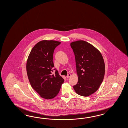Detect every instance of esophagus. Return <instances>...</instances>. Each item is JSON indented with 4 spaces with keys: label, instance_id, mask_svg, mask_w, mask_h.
Wrapping results in <instances>:
<instances>
[{
    "label": "esophagus",
    "instance_id": "obj_1",
    "mask_svg": "<svg viewBox=\"0 0 128 128\" xmlns=\"http://www.w3.org/2000/svg\"><path fill=\"white\" fill-rule=\"evenodd\" d=\"M71 76V74H68V75L67 76V78H69V77H70Z\"/></svg>",
    "mask_w": 128,
    "mask_h": 128
}]
</instances>
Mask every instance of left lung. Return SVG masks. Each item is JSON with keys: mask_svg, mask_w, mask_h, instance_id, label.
<instances>
[{"mask_svg": "<svg viewBox=\"0 0 128 128\" xmlns=\"http://www.w3.org/2000/svg\"><path fill=\"white\" fill-rule=\"evenodd\" d=\"M70 46L75 56L78 76L74 89L79 95L89 96L98 90L104 80V58L98 49L86 41L74 42Z\"/></svg>", "mask_w": 128, "mask_h": 128, "instance_id": "obj_1", "label": "left lung"}]
</instances>
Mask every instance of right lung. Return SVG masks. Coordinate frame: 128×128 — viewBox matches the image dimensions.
I'll return each instance as SVG.
<instances>
[{
  "label": "right lung",
  "mask_w": 128,
  "mask_h": 128,
  "mask_svg": "<svg viewBox=\"0 0 128 128\" xmlns=\"http://www.w3.org/2000/svg\"><path fill=\"white\" fill-rule=\"evenodd\" d=\"M61 42L44 40L38 42L32 49L26 63L27 76L33 89L42 98H54L60 90L64 80L54 68L53 54ZM56 71L53 74V70Z\"/></svg>",
  "instance_id": "1"
}]
</instances>
